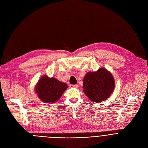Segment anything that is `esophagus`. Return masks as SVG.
Returning a JSON list of instances; mask_svg holds the SVG:
<instances>
[{"label": "esophagus", "instance_id": "esophagus-1", "mask_svg": "<svg viewBox=\"0 0 148 148\" xmlns=\"http://www.w3.org/2000/svg\"><path fill=\"white\" fill-rule=\"evenodd\" d=\"M70 88H78V85H77V84H76V85H72V84H71V85L70 86Z\"/></svg>", "mask_w": 148, "mask_h": 148}]
</instances>
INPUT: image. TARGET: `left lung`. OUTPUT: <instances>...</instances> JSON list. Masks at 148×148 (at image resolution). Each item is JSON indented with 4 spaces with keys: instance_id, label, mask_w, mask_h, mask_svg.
Here are the masks:
<instances>
[{
    "instance_id": "obj_1",
    "label": "left lung",
    "mask_w": 148,
    "mask_h": 148,
    "mask_svg": "<svg viewBox=\"0 0 148 148\" xmlns=\"http://www.w3.org/2000/svg\"><path fill=\"white\" fill-rule=\"evenodd\" d=\"M84 92L93 102L104 101L109 98L115 88L112 74L103 68L96 72H88L83 80Z\"/></svg>"
}]
</instances>
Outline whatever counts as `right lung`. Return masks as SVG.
<instances>
[{
  "label": "right lung",
  "instance_id": "1",
  "mask_svg": "<svg viewBox=\"0 0 148 148\" xmlns=\"http://www.w3.org/2000/svg\"><path fill=\"white\" fill-rule=\"evenodd\" d=\"M67 84L55 78L47 75L42 77L37 83L35 91L42 101L47 103L56 102L67 88Z\"/></svg>",
  "mask_w": 148,
  "mask_h": 148
}]
</instances>
